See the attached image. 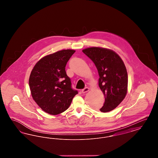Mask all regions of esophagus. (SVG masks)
Masks as SVG:
<instances>
[{
	"label": "esophagus",
	"instance_id": "1",
	"mask_svg": "<svg viewBox=\"0 0 158 158\" xmlns=\"http://www.w3.org/2000/svg\"><path fill=\"white\" fill-rule=\"evenodd\" d=\"M89 89L88 88H85L84 89H83L82 90V93L83 94H85V93H86V92H87L88 91H89Z\"/></svg>",
	"mask_w": 158,
	"mask_h": 158
}]
</instances>
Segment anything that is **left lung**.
<instances>
[{
  "label": "left lung",
  "instance_id": "1",
  "mask_svg": "<svg viewBox=\"0 0 158 158\" xmlns=\"http://www.w3.org/2000/svg\"><path fill=\"white\" fill-rule=\"evenodd\" d=\"M82 52L98 70L99 86L105 98L99 110L111 111L123 101L127 92V72L124 62L117 53L104 48L90 47Z\"/></svg>",
  "mask_w": 158,
  "mask_h": 158
}]
</instances>
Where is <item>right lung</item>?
<instances>
[{
  "instance_id": "add662e5",
  "label": "right lung",
  "mask_w": 158,
  "mask_h": 158,
  "mask_svg": "<svg viewBox=\"0 0 158 158\" xmlns=\"http://www.w3.org/2000/svg\"><path fill=\"white\" fill-rule=\"evenodd\" d=\"M75 51L63 50L39 60L31 71L29 85L32 97L45 113L65 111L78 91L72 87L65 68Z\"/></svg>"
}]
</instances>
